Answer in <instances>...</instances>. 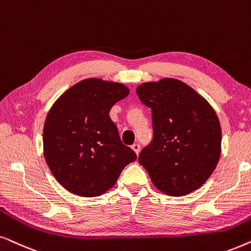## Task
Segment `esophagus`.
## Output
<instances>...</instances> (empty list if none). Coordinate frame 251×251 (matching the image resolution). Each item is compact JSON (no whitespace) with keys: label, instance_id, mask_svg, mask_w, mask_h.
I'll use <instances>...</instances> for the list:
<instances>
[{"label":"esophagus","instance_id":"34e87169","mask_svg":"<svg viewBox=\"0 0 251 251\" xmlns=\"http://www.w3.org/2000/svg\"><path fill=\"white\" fill-rule=\"evenodd\" d=\"M132 149L134 150V152L136 153V155H139V152H140V145H139V143H134V145L132 146Z\"/></svg>","mask_w":251,"mask_h":251}]
</instances>
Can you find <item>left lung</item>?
<instances>
[{
  "label": "left lung",
  "instance_id": "left-lung-1",
  "mask_svg": "<svg viewBox=\"0 0 251 251\" xmlns=\"http://www.w3.org/2000/svg\"><path fill=\"white\" fill-rule=\"evenodd\" d=\"M151 109L153 138L139 163L156 188L171 196L192 193L215 171L222 150V128L215 110L192 87L164 78L136 88Z\"/></svg>",
  "mask_w": 251,
  "mask_h": 251
}]
</instances>
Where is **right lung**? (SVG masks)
<instances>
[{"label":"right lung","instance_id":"obj_1","mask_svg":"<svg viewBox=\"0 0 251 251\" xmlns=\"http://www.w3.org/2000/svg\"><path fill=\"white\" fill-rule=\"evenodd\" d=\"M129 94L119 82L89 78L53 103L43 127V155L56 180L83 198L104 194L136 159L110 119L112 105Z\"/></svg>","mask_w":251,"mask_h":251}]
</instances>
